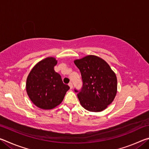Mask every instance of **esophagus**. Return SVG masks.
Wrapping results in <instances>:
<instances>
[{"mask_svg":"<svg viewBox=\"0 0 149 149\" xmlns=\"http://www.w3.org/2000/svg\"><path fill=\"white\" fill-rule=\"evenodd\" d=\"M68 85L70 86V89H72L73 88V84H72V82H70V83H69V84H68Z\"/></svg>","mask_w":149,"mask_h":149,"instance_id":"obj_1","label":"esophagus"}]
</instances>
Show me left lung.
<instances>
[{
  "label": "left lung",
  "instance_id": "8db88e82",
  "mask_svg": "<svg viewBox=\"0 0 149 149\" xmlns=\"http://www.w3.org/2000/svg\"><path fill=\"white\" fill-rule=\"evenodd\" d=\"M81 75L83 86L74 89L81 104L90 112L104 110L117 93V78L110 65L100 58L89 55L74 61Z\"/></svg>",
  "mask_w": 149,
  "mask_h": 149
}]
</instances>
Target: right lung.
<instances>
[{
  "label": "right lung",
  "mask_w": 149,
  "mask_h": 149,
  "mask_svg": "<svg viewBox=\"0 0 149 149\" xmlns=\"http://www.w3.org/2000/svg\"><path fill=\"white\" fill-rule=\"evenodd\" d=\"M56 63L54 58H47L37 63L27 77V95L33 103L42 109H52L59 105L70 89L54 71Z\"/></svg>",
  "instance_id": "right-lung-1"
}]
</instances>
